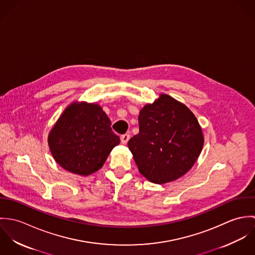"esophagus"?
<instances>
[{"label": "esophagus", "instance_id": "1", "mask_svg": "<svg viewBox=\"0 0 255 255\" xmlns=\"http://www.w3.org/2000/svg\"><path fill=\"white\" fill-rule=\"evenodd\" d=\"M129 138H130V135L128 134V133H126V134H123V135L121 136V141H122L123 144H127V143L128 142Z\"/></svg>", "mask_w": 255, "mask_h": 255}]
</instances>
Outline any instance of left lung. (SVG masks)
<instances>
[{
  "mask_svg": "<svg viewBox=\"0 0 255 255\" xmlns=\"http://www.w3.org/2000/svg\"><path fill=\"white\" fill-rule=\"evenodd\" d=\"M139 132L128 143L139 173L163 184L180 179L194 165L204 144L201 127L182 102L160 94L138 116Z\"/></svg>",
  "mask_w": 255,
  "mask_h": 255,
  "instance_id": "obj_1",
  "label": "left lung"
}]
</instances>
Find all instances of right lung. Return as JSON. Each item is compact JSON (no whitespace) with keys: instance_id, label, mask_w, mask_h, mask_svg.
Wrapping results in <instances>:
<instances>
[{"instance_id":"1","label":"right lung","mask_w":255,"mask_h":255,"mask_svg":"<svg viewBox=\"0 0 255 255\" xmlns=\"http://www.w3.org/2000/svg\"><path fill=\"white\" fill-rule=\"evenodd\" d=\"M120 137L111 128V121L95 103L70 104L48 135L55 161L65 170L89 176L102 168Z\"/></svg>"}]
</instances>
